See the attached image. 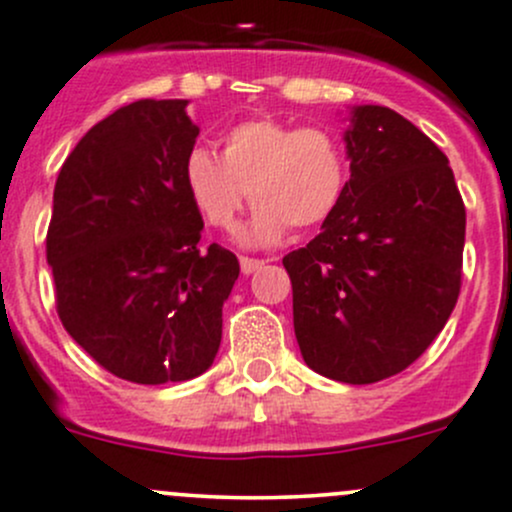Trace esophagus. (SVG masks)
Listing matches in <instances>:
<instances>
[{
    "mask_svg": "<svg viewBox=\"0 0 512 512\" xmlns=\"http://www.w3.org/2000/svg\"><path fill=\"white\" fill-rule=\"evenodd\" d=\"M262 265H265V262H262V260H252V257H240L242 275H252V272L260 270Z\"/></svg>",
    "mask_w": 512,
    "mask_h": 512,
    "instance_id": "esophagus-1",
    "label": "esophagus"
}]
</instances>
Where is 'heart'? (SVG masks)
Returning a JSON list of instances; mask_svg holds the SVG:
<instances>
[{"mask_svg": "<svg viewBox=\"0 0 512 512\" xmlns=\"http://www.w3.org/2000/svg\"><path fill=\"white\" fill-rule=\"evenodd\" d=\"M183 185L195 213L218 230H230L250 198L257 208L240 240L272 245L287 227L309 230L337 213L349 185V153L332 128L250 118L225 131L220 158L205 148L190 151Z\"/></svg>", "mask_w": 512, "mask_h": 512, "instance_id": "heart-1", "label": "heart"}]
</instances>
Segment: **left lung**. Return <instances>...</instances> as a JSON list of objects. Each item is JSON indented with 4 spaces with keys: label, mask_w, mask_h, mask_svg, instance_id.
Here are the masks:
<instances>
[{
    "label": "left lung",
    "mask_w": 512,
    "mask_h": 512,
    "mask_svg": "<svg viewBox=\"0 0 512 512\" xmlns=\"http://www.w3.org/2000/svg\"><path fill=\"white\" fill-rule=\"evenodd\" d=\"M347 193L307 247L282 260L309 369L344 384L399 374L461 292L466 208L441 148L386 106H354Z\"/></svg>",
    "instance_id": "obj_1"
}]
</instances>
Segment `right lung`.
<instances>
[{
    "mask_svg": "<svg viewBox=\"0 0 512 512\" xmlns=\"http://www.w3.org/2000/svg\"><path fill=\"white\" fill-rule=\"evenodd\" d=\"M185 98L128 103L64 160L46 262L66 332L133 384H170L213 366L223 304L240 275L230 250H200L203 218L183 185L200 128Z\"/></svg>",
    "mask_w": 512,
    "mask_h": 512,
    "instance_id": "right-lung-1",
    "label": "right lung"
}]
</instances>
